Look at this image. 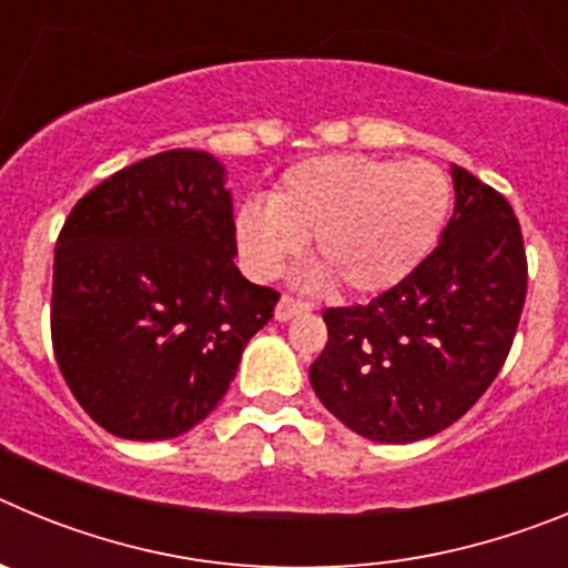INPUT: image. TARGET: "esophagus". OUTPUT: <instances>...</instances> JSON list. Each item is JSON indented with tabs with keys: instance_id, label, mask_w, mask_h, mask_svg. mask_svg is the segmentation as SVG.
<instances>
[{
	"instance_id": "34e87169",
	"label": "esophagus",
	"mask_w": 568,
	"mask_h": 568,
	"mask_svg": "<svg viewBox=\"0 0 568 568\" xmlns=\"http://www.w3.org/2000/svg\"><path fill=\"white\" fill-rule=\"evenodd\" d=\"M307 310H310V301L293 298V295H281L278 307H275V318H278V321H290V318H293V315L307 313Z\"/></svg>"
}]
</instances>
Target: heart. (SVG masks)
I'll return each mask as SVG.
<instances>
[{
  "label": "heart",
  "instance_id": "1",
  "mask_svg": "<svg viewBox=\"0 0 568 568\" xmlns=\"http://www.w3.org/2000/svg\"><path fill=\"white\" fill-rule=\"evenodd\" d=\"M453 210L449 175L433 162L321 155L293 164L270 204L241 207V253L275 275L313 241V255L349 293H381L433 253Z\"/></svg>",
  "mask_w": 568,
  "mask_h": 568
}]
</instances>
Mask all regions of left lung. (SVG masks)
Masks as SVG:
<instances>
[{
  "instance_id": "obj_1",
  "label": "left lung",
  "mask_w": 568,
  "mask_h": 568,
  "mask_svg": "<svg viewBox=\"0 0 568 568\" xmlns=\"http://www.w3.org/2000/svg\"><path fill=\"white\" fill-rule=\"evenodd\" d=\"M455 213L438 247L386 293L327 307L310 366L321 404L378 444L429 438L498 378L526 301L518 215L498 190L453 168Z\"/></svg>"
}]
</instances>
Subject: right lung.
Segmentation results:
<instances>
[{
    "instance_id": "add662e5",
    "label": "right lung",
    "mask_w": 568,
    "mask_h": 568,
    "mask_svg": "<svg viewBox=\"0 0 568 568\" xmlns=\"http://www.w3.org/2000/svg\"><path fill=\"white\" fill-rule=\"evenodd\" d=\"M224 168L168 150L119 170L64 219L50 338L73 398L115 438L164 440L213 413L281 293L233 264Z\"/></svg>"
}]
</instances>
